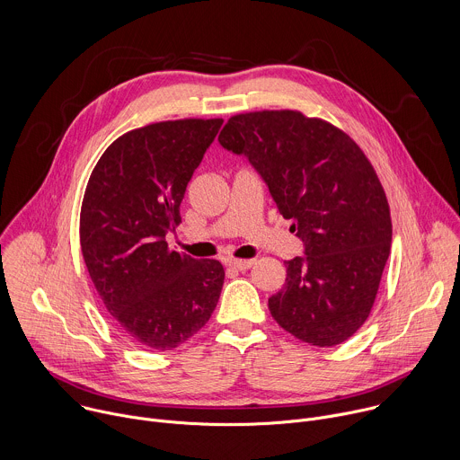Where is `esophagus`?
<instances>
[{
  "instance_id": "obj_1",
  "label": "esophagus",
  "mask_w": 460,
  "mask_h": 460,
  "mask_svg": "<svg viewBox=\"0 0 460 460\" xmlns=\"http://www.w3.org/2000/svg\"><path fill=\"white\" fill-rule=\"evenodd\" d=\"M227 263H229V267H234L238 270H245V269L254 265V260H229Z\"/></svg>"
}]
</instances>
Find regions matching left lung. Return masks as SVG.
<instances>
[{
    "label": "left lung",
    "instance_id": "left-lung-1",
    "mask_svg": "<svg viewBox=\"0 0 460 460\" xmlns=\"http://www.w3.org/2000/svg\"><path fill=\"white\" fill-rule=\"evenodd\" d=\"M218 142L247 157L305 247L285 261L270 316L305 343L347 341L372 311L392 243L388 200L370 161L345 131L296 110L234 115Z\"/></svg>",
    "mask_w": 460,
    "mask_h": 460
}]
</instances>
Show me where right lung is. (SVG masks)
Listing matches in <instances>:
<instances>
[{
    "mask_svg": "<svg viewBox=\"0 0 460 460\" xmlns=\"http://www.w3.org/2000/svg\"><path fill=\"white\" fill-rule=\"evenodd\" d=\"M222 119L147 124L113 140L81 206V251L117 327L146 350H173L211 318L224 285L217 260L172 251L188 182Z\"/></svg>",
    "mask_w": 460,
    "mask_h": 460,
    "instance_id": "obj_1",
    "label": "right lung"
}]
</instances>
